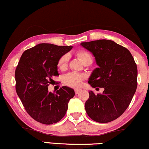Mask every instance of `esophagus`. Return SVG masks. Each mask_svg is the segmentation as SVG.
Segmentation results:
<instances>
[{
	"label": "esophagus",
	"instance_id": "esophagus-1",
	"mask_svg": "<svg viewBox=\"0 0 149 149\" xmlns=\"http://www.w3.org/2000/svg\"><path fill=\"white\" fill-rule=\"evenodd\" d=\"M81 91V89H74V92L76 94H79Z\"/></svg>",
	"mask_w": 149,
	"mask_h": 149
}]
</instances>
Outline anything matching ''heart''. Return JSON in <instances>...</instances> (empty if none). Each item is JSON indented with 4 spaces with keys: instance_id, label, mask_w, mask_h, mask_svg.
Returning a JSON list of instances; mask_svg holds the SVG:
<instances>
[{
    "instance_id": "1",
    "label": "heart",
    "mask_w": 149,
    "mask_h": 149,
    "mask_svg": "<svg viewBox=\"0 0 149 149\" xmlns=\"http://www.w3.org/2000/svg\"><path fill=\"white\" fill-rule=\"evenodd\" d=\"M77 55L78 56V57L83 63L86 61L87 59H92V55L88 51H83V50L77 52ZM67 63L68 57L66 55L62 56L58 61V68L61 70H65L67 66ZM83 81H84L83 75L77 72H70L65 74L63 77V82L65 83V84L70 87H72V88H77V87L80 86Z\"/></svg>"
}]
</instances>
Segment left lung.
I'll use <instances>...</instances> for the list:
<instances>
[{"label": "left lung", "mask_w": 149, "mask_h": 149, "mask_svg": "<svg viewBox=\"0 0 149 149\" xmlns=\"http://www.w3.org/2000/svg\"><path fill=\"white\" fill-rule=\"evenodd\" d=\"M81 45L93 54L98 65L88 84L94 88L105 89L102 94L89 92L86 111L94 121L109 123L120 116L132 100L138 86L137 65L128 49L111 40H98Z\"/></svg>", "instance_id": "8db88e82"}]
</instances>
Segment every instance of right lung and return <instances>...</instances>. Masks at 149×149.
<instances>
[{"instance_id": "add662e5", "label": "right lung", "mask_w": 149, "mask_h": 149, "mask_svg": "<svg viewBox=\"0 0 149 149\" xmlns=\"http://www.w3.org/2000/svg\"><path fill=\"white\" fill-rule=\"evenodd\" d=\"M72 48L38 44L22 53L15 69L17 94L26 112L42 124L52 125L61 120L66 113L69 100L75 94L73 89L66 86L55 93L48 90L53 77L59 75V59Z\"/></svg>"}]
</instances>
